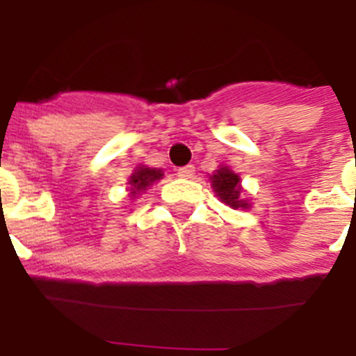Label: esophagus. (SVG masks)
<instances>
[{
	"instance_id": "1",
	"label": "esophagus",
	"mask_w": 356,
	"mask_h": 356,
	"mask_svg": "<svg viewBox=\"0 0 356 356\" xmlns=\"http://www.w3.org/2000/svg\"><path fill=\"white\" fill-rule=\"evenodd\" d=\"M177 175L182 179H191L195 175V165H186V167L177 168Z\"/></svg>"
}]
</instances>
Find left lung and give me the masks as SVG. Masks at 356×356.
<instances>
[{"mask_svg": "<svg viewBox=\"0 0 356 356\" xmlns=\"http://www.w3.org/2000/svg\"><path fill=\"white\" fill-rule=\"evenodd\" d=\"M211 188L217 193L222 203L229 204L231 208L238 210V208H250L248 200L243 198V188L241 179L238 174L231 170L229 167H220L213 175L210 177Z\"/></svg>", "mask_w": 356, "mask_h": 356, "instance_id": "obj_1", "label": "left lung"}]
</instances>
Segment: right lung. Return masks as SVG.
Returning <instances> with one entry per match:
<instances>
[{
	"label": "right lung",
	"instance_id": "right-lung-1",
	"mask_svg": "<svg viewBox=\"0 0 356 356\" xmlns=\"http://www.w3.org/2000/svg\"><path fill=\"white\" fill-rule=\"evenodd\" d=\"M161 177H163V172H161L160 168H149L146 167V165L138 167L134 170V174L131 175V179H129V184H131V196L134 198V196L139 195V193L146 191L148 186H152L153 182L160 181Z\"/></svg>",
	"mask_w": 356,
	"mask_h": 356
}]
</instances>
